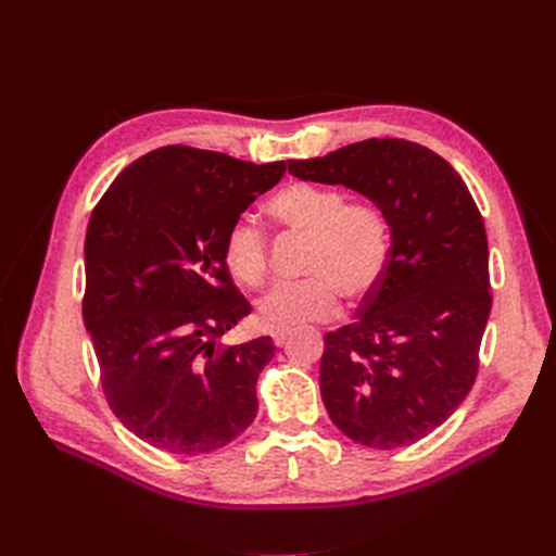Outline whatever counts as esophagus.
Listing matches in <instances>:
<instances>
[{"label":"esophagus","instance_id":"1","mask_svg":"<svg viewBox=\"0 0 556 556\" xmlns=\"http://www.w3.org/2000/svg\"><path fill=\"white\" fill-rule=\"evenodd\" d=\"M271 336H274V343H276L278 348H282L285 343L290 341V331H274Z\"/></svg>","mask_w":556,"mask_h":556}]
</instances>
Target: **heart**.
<instances>
[{
  "instance_id": "heart-1",
  "label": "heart",
  "mask_w": 556,
  "mask_h": 556,
  "mask_svg": "<svg viewBox=\"0 0 556 556\" xmlns=\"http://www.w3.org/2000/svg\"><path fill=\"white\" fill-rule=\"evenodd\" d=\"M268 215L306 237L299 282H282L257 301L262 327L288 331L325 323L339 311V294L350 304L368 299L390 262V225L371 204H348L341 190L292 182L268 199ZM225 260L233 278L257 288L266 278V239L248 220L233 223L225 239Z\"/></svg>"
}]
</instances>
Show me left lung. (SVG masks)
Returning a JSON list of instances; mask_svg holds the SVG:
<instances>
[{
	"label": "left lung",
	"instance_id": "left-lung-1",
	"mask_svg": "<svg viewBox=\"0 0 556 556\" xmlns=\"http://www.w3.org/2000/svg\"><path fill=\"white\" fill-rule=\"evenodd\" d=\"M290 174L364 194L390 225V262L355 323L325 336L319 392L331 422L376 450L406 447L459 408L490 319V248L462 176L403 139L288 160Z\"/></svg>",
	"mask_w": 556,
	"mask_h": 556
}]
</instances>
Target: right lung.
<instances>
[{"label":"right lung","instance_id":"obj_1","mask_svg":"<svg viewBox=\"0 0 556 556\" xmlns=\"http://www.w3.org/2000/svg\"><path fill=\"white\" fill-rule=\"evenodd\" d=\"M285 174L213 150L166 146L131 162L90 215L83 323L111 410L172 454L229 445L257 415V378L276 345L220 348L250 315L225 239Z\"/></svg>","mask_w":556,"mask_h":556}]
</instances>
